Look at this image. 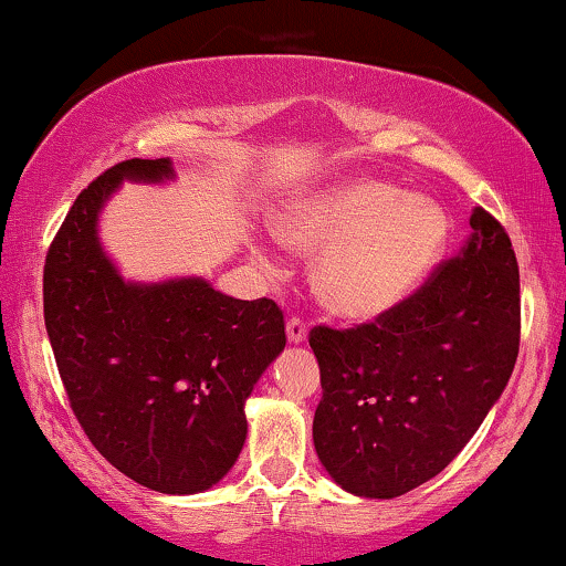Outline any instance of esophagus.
<instances>
[{
    "instance_id": "1",
    "label": "esophagus",
    "mask_w": 566,
    "mask_h": 566,
    "mask_svg": "<svg viewBox=\"0 0 566 566\" xmlns=\"http://www.w3.org/2000/svg\"><path fill=\"white\" fill-rule=\"evenodd\" d=\"M285 335H289L291 345H304L308 339V329L301 319H289V324H285Z\"/></svg>"
}]
</instances>
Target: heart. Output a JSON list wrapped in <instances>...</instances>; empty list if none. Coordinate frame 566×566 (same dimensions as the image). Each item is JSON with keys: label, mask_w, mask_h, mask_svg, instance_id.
Returning a JSON list of instances; mask_svg holds the SVG:
<instances>
[{"label": "heart", "mask_w": 566, "mask_h": 566, "mask_svg": "<svg viewBox=\"0 0 566 566\" xmlns=\"http://www.w3.org/2000/svg\"><path fill=\"white\" fill-rule=\"evenodd\" d=\"M273 231L296 252H316L312 285L332 314L378 322L405 306L443 260L451 221L438 200L397 185L347 177L285 203ZM262 270L275 260L252 247Z\"/></svg>", "instance_id": "1"}]
</instances>
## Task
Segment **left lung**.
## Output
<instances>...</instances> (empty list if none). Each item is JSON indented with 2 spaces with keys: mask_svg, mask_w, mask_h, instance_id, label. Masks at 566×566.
<instances>
[{
  "mask_svg": "<svg viewBox=\"0 0 566 566\" xmlns=\"http://www.w3.org/2000/svg\"><path fill=\"white\" fill-rule=\"evenodd\" d=\"M463 258L448 260L397 312L355 329L314 327L322 401L314 448L332 482L394 500L438 476L513 376L521 273L484 208Z\"/></svg>",
  "mask_w": 566,
  "mask_h": 566,
  "instance_id": "8db88e82",
  "label": "left lung"
}]
</instances>
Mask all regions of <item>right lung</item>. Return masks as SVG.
Returning <instances> with one entry per match:
<instances>
[{
  "instance_id": "right-lung-1",
  "label": "right lung",
  "mask_w": 566,
  "mask_h": 566,
  "mask_svg": "<svg viewBox=\"0 0 566 566\" xmlns=\"http://www.w3.org/2000/svg\"><path fill=\"white\" fill-rule=\"evenodd\" d=\"M175 180L172 159H128L80 192L43 268L45 329L92 446L161 494L211 490L247 440L244 405L283 353L275 301H242L206 277L126 281L99 242L123 182Z\"/></svg>"
}]
</instances>
